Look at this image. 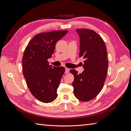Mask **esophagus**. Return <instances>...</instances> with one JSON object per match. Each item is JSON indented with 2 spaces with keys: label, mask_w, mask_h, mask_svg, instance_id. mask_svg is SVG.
I'll return each instance as SVG.
<instances>
[{
  "label": "esophagus",
  "mask_w": 131,
  "mask_h": 131,
  "mask_svg": "<svg viewBox=\"0 0 131 131\" xmlns=\"http://www.w3.org/2000/svg\"><path fill=\"white\" fill-rule=\"evenodd\" d=\"M69 69L68 68H65V73H66V74H67V73H69Z\"/></svg>",
  "instance_id": "obj_1"
}]
</instances>
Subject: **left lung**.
<instances>
[{
	"label": "left lung",
	"mask_w": 131,
	"mask_h": 131,
	"mask_svg": "<svg viewBox=\"0 0 131 131\" xmlns=\"http://www.w3.org/2000/svg\"><path fill=\"white\" fill-rule=\"evenodd\" d=\"M80 37V53L84 61V72L78 74L70 70L74 77L72 85L75 96L79 100L88 102L100 93L104 86L108 67L107 50L104 40L96 31L78 29Z\"/></svg>",
	"instance_id": "obj_1"
}]
</instances>
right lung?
<instances>
[{
    "label": "right lung",
    "instance_id": "add662e5",
    "mask_svg": "<svg viewBox=\"0 0 131 131\" xmlns=\"http://www.w3.org/2000/svg\"><path fill=\"white\" fill-rule=\"evenodd\" d=\"M68 30L39 33L31 39L23 56V74L30 92L38 100L48 103L56 100L65 68L49 65L56 42Z\"/></svg>",
    "mask_w": 131,
    "mask_h": 131
}]
</instances>
